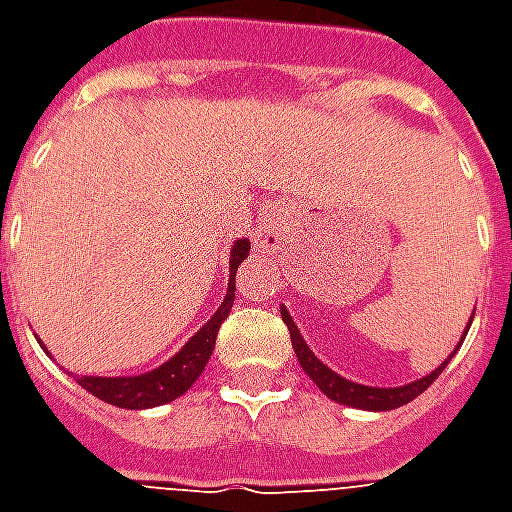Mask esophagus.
Masks as SVG:
<instances>
[{
    "instance_id": "34e87169",
    "label": "esophagus",
    "mask_w": 512,
    "mask_h": 512,
    "mask_svg": "<svg viewBox=\"0 0 512 512\" xmlns=\"http://www.w3.org/2000/svg\"><path fill=\"white\" fill-rule=\"evenodd\" d=\"M252 241H255V249H260V252H271V249H277V246L285 241V227H282V219L274 216V213L260 216L255 233H252Z\"/></svg>"
}]
</instances>
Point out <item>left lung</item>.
Masks as SVG:
<instances>
[{
	"label": "left lung",
	"instance_id": "1",
	"mask_svg": "<svg viewBox=\"0 0 512 512\" xmlns=\"http://www.w3.org/2000/svg\"><path fill=\"white\" fill-rule=\"evenodd\" d=\"M282 321H285V326H288L290 343H293V351H296V356H299L301 370L315 381V386H318L329 400H334V403H343V406H351V408H362V411H389V408L406 406V403H411L414 397L422 395V392H425V389H428V386L441 376V370L447 367V362H450V359H447V362H441V367H436L430 376H422L419 381H411V384H403V386L354 384V381H348V378L337 376L332 367H326L318 356L312 354L310 345L304 343V337L299 334L296 323H293V318H290V312L285 310V307H282ZM466 332H469V329H466ZM463 337H466V334H463ZM452 354H455V351H452Z\"/></svg>",
	"mask_w": 512,
	"mask_h": 512
}]
</instances>
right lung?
I'll return each mask as SVG.
<instances>
[{
	"instance_id": "obj_1",
	"label": "right lung",
	"mask_w": 512,
	"mask_h": 512,
	"mask_svg": "<svg viewBox=\"0 0 512 512\" xmlns=\"http://www.w3.org/2000/svg\"><path fill=\"white\" fill-rule=\"evenodd\" d=\"M252 244L241 238L235 241L230 249V279H227V296L219 304V310L213 312L211 321L202 326L200 332L191 337L189 343L180 348L178 354L172 356L169 362H164L150 373L142 376H123V378H104V376H79L76 384L84 386L87 392H93L98 400L112 403L117 408H156L164 403H172L175 397H180L189 389L200 373L208 365V359L213 354L216 345V334L224 318L230 315L235 301V271L244 263L249 255Z\"/></svg>"
}]
</instances>
